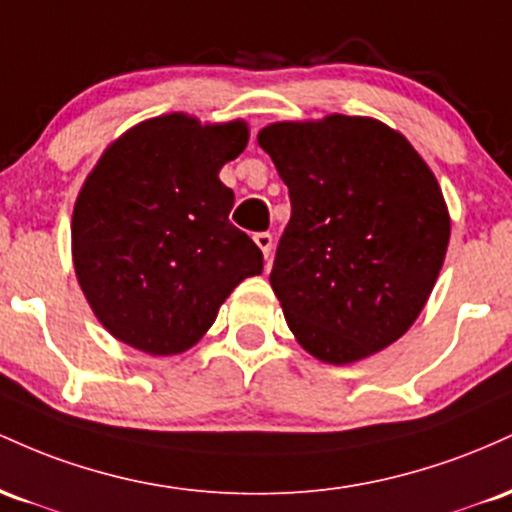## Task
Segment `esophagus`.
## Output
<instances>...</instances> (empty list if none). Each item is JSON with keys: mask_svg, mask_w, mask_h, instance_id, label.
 Wrapping results in <instances>:
<instances>
[{"mask_svg": "<svg viewBox=\"0 0 512 512\" xmlns=\"http://www.w3.org/2000/svg\"><path fill=\"white\" fill-rule=\"evenodd\" d=\"M254 241L258 244V249L263 251V256H271L273 254V234L271 232H258L254 234Z\"/></svg>", "mask_w": 512, "mask_h": 512, "instance_id": "34e87169", "label": "esophagus"}]
</instances>
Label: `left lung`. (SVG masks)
Segmentation results:
<instances>
[{"label": "left lung", "mask_w": 512, "mask_h": 512, "mask_svg": "<svg viewBox=\"0 0 512 512\" xmlns=\"http://www.w3.org/2000/svg\"><path fill=\"white\" fill-rule=\"evenodd\" d=\"M290 191L271 285L314 358L346 365L404 336L450 241L442 191L404 135L372 118L258 132Z\"/></svg>", "instance_id": "obj_1"}]
</instances>
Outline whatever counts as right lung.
I'll list each match as a JSON object with an SVG mask.
<instances>
[{
    "label": "right lung",
    "instance_id": "right-lung-1",
    "mask_svg": "<svg viewBox=\"0 0 512 512\" xmlns=\"http://www.w3.org/2000/svg\"><path fill=\"white\" fill-rule=\"evenodd\" d=\"M241 120L200 125L174 113L125 132L86 179L72 217L74 271L118 341L183 353L220 304L263 271L261 249L229 222L220 169L244 152Z\"/></svg>",
    "mask_w": 512,
    "mask_h": 512
}]
</instances>
